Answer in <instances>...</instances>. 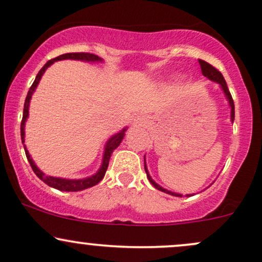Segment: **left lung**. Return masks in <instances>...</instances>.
<instances>
[{"mask_svg": "<svg viewBox=\"0 0 262 262\" xmlns=\"http://www.w3.org/2000/svg\"><path fill=\"white\" fill-rule=\"evenodd\" d=\"M200 61V65H201V70H202V74L203 76H206V78H208L210 80L214 81V82H219L220 85H221L222 90H224L226 98H227L228 103H230V106H231V120H235V104H233V99L232 96H231V93L230 90H228L227 88V84H226L225 81V78L222 76V74L220 73L219 70H217L216 68H213L211 64H208V62L203 61V60H198ZM144 169H145V173H147V177L148 180H149L150 183H152V186L156 187L157 189H159V191L164 192V193H168V194H172V196H176V197H182V194L180 193H174V192H170V191H167L166 188H163V187H161L159 184H157L156 182L152 180V177L149 176V173H148V169H147V166H145V159H144ZM187 196H189V194H187Z\"/></svg>", "mask_w": 262, "mask_h": 262, "instance_id": "obj_1", "label": "left lung"}]
</instances>
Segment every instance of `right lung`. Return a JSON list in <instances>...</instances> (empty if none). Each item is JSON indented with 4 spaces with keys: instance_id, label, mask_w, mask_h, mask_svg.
Masks as SVG:
<instances>
[{
    "instance_id": "1",
    "label": "right lung",
    "mask_w": 262,
    "mask_h": 262,
    "mask_svg": "<svg viewBox=\"0 0 262 262\" xmlns=\"http://www.w3.org/2000/svg\"><path fill=\"white\" fill-rule=\"evenodd\" d=\"M65 59L81 60V61H92V62L103 61V60H101L100 57L96 56V55H94V54H89V52H69V54L60 55V56L55 57V59L49 60V61L42 66V69H41V70L38 71V74L36 75V79H35L34 84H32L31 88H30L29 93H27V96H26V100H25L24 115H22V122H21V140H22V144H24V142H25V123H26L27 117H29L30 100H31V96H32V94H34L35 89H36V86H37L38 81H40L41 76H42V74L45 73L46 69H48L51 64H54L55 61H59V60H65ZM125 130H126V129L124 128L122 132H119V133H118V134L113 136L112 138H110L108 142H106L105 152H104L103 163H101L100 169H99L94 176H92V177L82 178V180H65V178H57V177H51V176H45V173L41 172V170L36 167L35 162L32 161V158H31V157H30L29 150L26 149V145H24V147H25V153H26L27 161H29L30 166H31L32 170H34V172H35V174H36L41 181L45 182V183L48 184V186L52 187V188L59 189V191H65V192L82 191V189H86V188H90V187L95 186V184H98L99 182L103 180L104 176H105L106 169H108L110 156H112L113 150L117 149V148L119 147L120 143H122V140L124 138V132H125Z\"/></svg>"
}]
</instances>
